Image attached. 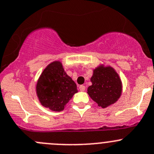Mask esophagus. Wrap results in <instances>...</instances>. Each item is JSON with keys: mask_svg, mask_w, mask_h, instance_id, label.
<instances>
[{"mask_svg": "<svg viewBox=\"0 0 154 154\" xmlns=\"http://www.w3.org/2000/svg\"><path fill=\"white\" fill-rule=\"evenodd\" d=\"M79 89H80L81 92H83V91H85V89H86V86H83V85H80V86H79Z\"/></svg>", "mask_w": 154, "mask_h": 154, "instance_id": "34e87169", "label": "esophagus"}]
</instances>
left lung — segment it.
I'll list each match as a JSON object with an SVG mask.
<instances>
[{
	"label": "left lung",
	"mask_w": 154,
	"mask_h": 154,
	"mask_svg": "<svg viewBox=\"0 0 154 154\" xmlns=\"http://www.w3.org/2000/svg\"><path fill=\"white\" fill-rule=\"evenodd\" d=\"M91 82L92 85L88 87L87 93L101 107L116 102L121 95L120 79L110 67L97 68L91 77Z\"/></svg>",
	"instance_id": "obj_1"
}]
</instances>
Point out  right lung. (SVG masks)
<instances>
[{
    "label": "right lung",
    "instance_id": "right-lung-1",
    "mask_svg": "<svg viewBox=\"0 0 154 154\" xmlns=\"http://www.w3.org/2000/svg\"><path fill=\"white\" fill-rule=\"evenodd\" d=\"M76 92L77 85L67 75L59 62L49 65L37 81V94L40 101L53 111H62Z\"/></svg>",
    "mask_w": 154,
    "mask_h": 154
}]
</instances>
